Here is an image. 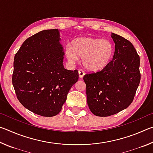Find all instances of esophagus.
Wrapping results in <instances>:
<instances>
[{
    "label": "esophagus",
    "instance_id": "esophagus-1",
    "mask_svg": "<svg viewBox=\"0 0 153 153\" xmlns=\"http://www.w3.org/2000/svg\"><path fill=\"white\" fill-rule=\"evenodd\" d=\"M78 74H79V77H80V78H82L83 76H84V74H85L84 71L82 70V69H79V70L78 71Z\"/></svg>",
    "mask_w": 153,
    "mask_h": 153
}]
</instances>
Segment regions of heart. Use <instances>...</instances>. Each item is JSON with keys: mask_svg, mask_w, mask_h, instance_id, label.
<instances>
[{"mask_svg": "<svg viewBox=\"0 0 153 153\" xmlns=\"http://www.w3.org/2000/svg\"><path fill=\"white\" fill-rule=\"evenodd\" d=\"M65 53L70 63H76L81 57L85 68L98 72L110 64L115 54V46L108 40L79 37L72 41L71 46H67Z\"/></svg>", "mask_w": 153, "mask_h": 153, "instance_id": "obj_1", "label": "heart"}]
</instances>
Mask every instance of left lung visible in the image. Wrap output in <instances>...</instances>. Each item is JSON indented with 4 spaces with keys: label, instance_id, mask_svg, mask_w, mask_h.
<instances>
[{
    "label": "left lung",
    "instance_id": "obj_1",
    "mask_svg": "<svg viewBox=\"0 0 153 153\" xmlns=\"http://www.w3.org/2000/svg\"><path fill=\"white\" fill-rule=\"evenodd\" d=\"M115 54L102 71L86 74L88 105L98 117H107L128 108L133 101L140 82V56L129 41L111 33Z\"/></svg>",
    "mask_w": 153,
    "mask_h": 153
}]
</instances>
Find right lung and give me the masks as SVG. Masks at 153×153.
Segmentation results:
<instances>
[{"mask_svg": "<svg viewBox=\"0 0 153 153\" xmlns=\"http://www.w3.org/2000/svg\"><path fill=\"white\" fill-rule=\"evenodd\" d=\"M60 30H42L24 41L15 55L12 82L25 108L43 117L59 114L78 72L64 68Z\"/></svg>", "mask_w": 153, "mask_h": 153, "instance_id": "obj_1", "label": "right lung"}]
</instances>
